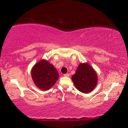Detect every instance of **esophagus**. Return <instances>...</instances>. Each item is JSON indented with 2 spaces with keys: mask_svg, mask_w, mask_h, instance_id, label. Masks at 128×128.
<instances>
[{
  "mask_svg": "<svg viewBox=\"0 0 128 128\" xmlns=\"http://www.w3.org/2000/svg\"><path fill=\"white\" fill-rule=\"evenodd\" d=\"M64 76H67V77H68V76H70V74H69V73L64 74Z\"/></svg>",
  "mask_w": 128,
  "mask_h": 128,
  "instance_id": "esophagus-1",
  "label": "esophagus"
}]
</instances>
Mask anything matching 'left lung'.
Returning <instances> with one entry per match:
<instances>
[{"mask_svg":"<svg viewBox=\"0 0 128 128\" xmlns=\"http://www.w3.org/2000/svg\"><path fill=\"white\" fill-rule=\"evenodd\" d=\"M73 82L78 90L88 93L94 88L97 83V75L88 64H81L76 72L72 76Z\"/></svg>","mask_w":128,"mask_h":128,"instance_id":"1","label":"left lung"}]
</instances>
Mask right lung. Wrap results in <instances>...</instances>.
I'll list each match as a JSON object with an SVG mask.
<instances>
[{
	"instance_id": "obj_1",
	"label": "right lung",
	"mask_w": 128,
	"mask_h": 128,
	"mask_svg": "<svg viewBox=\"0 0 128 128\" xmlns=\"http://www.w3.org/2000/svg\"><path fill=\"white\" fill-rule=\"evenodd\" d=\"M32 76L36 86L43 91L53 86L58 78V74L54 66L46 60H41L33 67Z\"/></svg>"
}]
</instances>
